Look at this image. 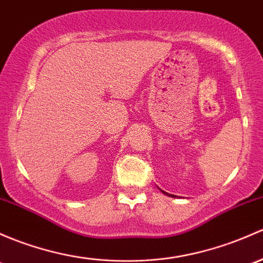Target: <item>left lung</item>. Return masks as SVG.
<instances>
[{
  "label": "left lung",
  "instance_id": "left-lung-1",
  "mask_svg": "<svg viewBox=\"0 0 263 263\" xmlns=\"http://www.w3.org/2000/svg\"><path fill=\"white\" fill-rule=\"evenodd\" d=\"M160 190H161V189H160ZM161 192H162V193H164V194H165V195H167V197H171V198H176V197H175V195H173V194H168V193H166V192H164V190H161Z\"/></svg>",
  "mask_w": 263,
  "mask_h": 263
}]
</instances>
